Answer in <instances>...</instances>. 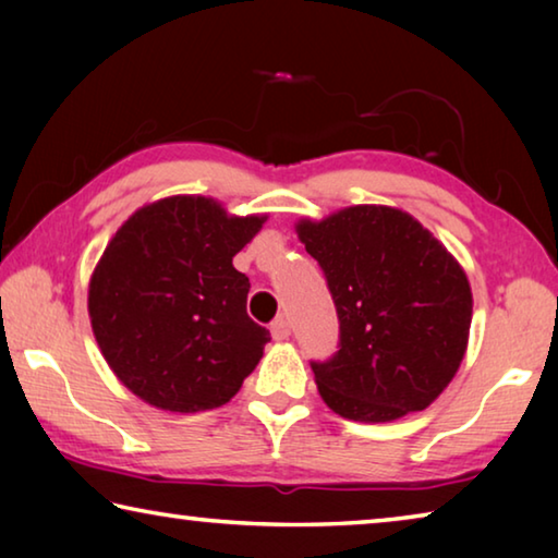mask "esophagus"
<instances>
[{"mask_svg": "<svg viewBox=\"0 0 558 558\" xmlns=\"http://www.w3.org/2000/svg\"><path fill=\"white\" fill-rule=\"evenodd\" d=\"M270 335H272V339H276V342H286V339L290 337L288 319H286V317H278L276 323L270 325Z\"/></svg>", "mask_w": 558, "mask_h": 558, "instance_id": "1", "label": "esophagus"}]
</instances>
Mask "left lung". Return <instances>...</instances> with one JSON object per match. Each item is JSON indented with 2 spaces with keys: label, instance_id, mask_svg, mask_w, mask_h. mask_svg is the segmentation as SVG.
<instances>
[{
  "label": "left lung",
  "instance_id": "1",
  "mask_svg": "<svg viewBox=\"0 0 558 558\" xmlns=\"http://www.w3.org/2000/svg\"><path fill=\"white\" fill-rule=\"evenodd\" d=\"M295 231L325 270L339 317V352L313 362L323 401L359 423L428 409L468 349L472 292L460 263L393 206H347L300 219Z\"/></svg>",
  "mask_w": 558,
  "mask_h": 558
}]
</instances>
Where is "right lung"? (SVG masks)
<instances>
[{
  "mask_svg": "<svg viewBox=\"0 0 558 558\" xmlns=\"http://www.w3.org/2000/svg\"><path fill=\"white\" fill-rule=\"evenodd\" d=\"M266 219L179 194L145 204L112 235L90 276L88 315L112 374L137 399L211 411L256 369L270 332L245 313L251 282L233 256Z\"/></svg>",
  "mask_w": 558,
  "mask_h": 558,
  "instance_id": "1",
  "label": "right lung"
}]
</instances>
